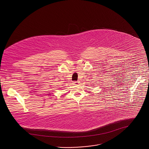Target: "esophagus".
<instances>
[{"instance_id": "esophagus-1", "label": "esophagus", "mask_w": 149, "mask_h": 149, "mask_svg": "<svg viewBox=\"0 0 149 149\" xmlns=\"http://www.w3.org/2000/svg\"><path fill=\"white\" fill-rule=\"evenodd\" d=\"M74 83L75 85H78L79 84V81H75Z\"/></svg>"}]
</instances>
